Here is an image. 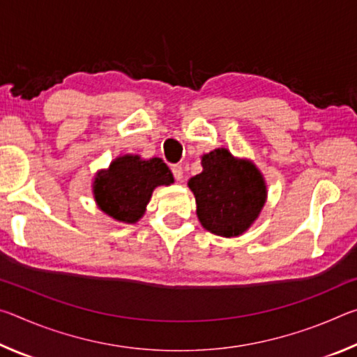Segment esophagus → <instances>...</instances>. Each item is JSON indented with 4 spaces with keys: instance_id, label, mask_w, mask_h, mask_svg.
<instances>
[{
    "instance_id": "obj_1",
    "label": "esophagus",
    "mask_w": 357,
    "mask_h": 357,
    "mask_svg": "<svg viewBox=\"0 0 357 357\" xmlns=\"http://www.w3.org/2000/svg\"><path fill=\"white\" fill-rule=\"evenodd\" d=\"M172 173H173L174 179H176V181H183V178H184L183 167H181V165H173V167H172Z\"/></svg>"
}]
</instances>
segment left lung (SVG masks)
Here are the masks:
<instances>
[{
    "mask_svg": "<svg viewBox=\"0 0 357 357\" xmlns=\"http://www.w3.org/2000/svg\"><path fill=\"white\" fill-rule=\"evenodd\" d=\"M203 172L189 179L197 217L203 228L222 238L244 234L261 214L268 185L250 159H239L227 148L202 155Z\"/></svg>",
    "mask_w": 357,
    "mask_h": 357,
    "instance_id": "left-lung-1",
    "label": "left lung"
}]
</instances>
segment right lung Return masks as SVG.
<instances>
[{
  "mask_svg": "<svg viewBox=\"0 0 357 357\" xmlns=\"http://www.w3.org/2000/svg\"><path fill=\"white\" fill-rule=\"evenodd\" d=\"M174 183L172 172L159 157L118 155L93 178V197L102 213L121 223H137L146 213L153 192Z\"/></svg>",
  "mask_w": 357,
  "mask_h": 357,
  "instance_id": "1",
  "label": "right lung"
}]
</instances>
